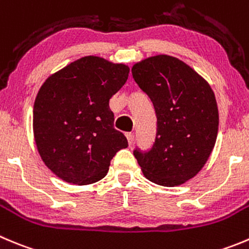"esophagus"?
I'll use <instances>...</instances> for the list:
<instances>
[{
    "label": "esophagus",
    "mask_w": 249,
    "mask_h": 249,
    "mask_svg": "<svg viewBox=\"0 0 249 249\" xmlns=\"http://www.w3.org/2000/svg\"><path fill=\"white\" fill-rule=\"evenodd\" d=\"M126 139H127V142H129V145L131 146L132 143H134V141H135V135H134L132 132H127Z\"/></svg>",
    "instance_id": "1"
}]
</instances>
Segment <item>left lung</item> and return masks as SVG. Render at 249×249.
Returning a JSON list of instances; mask_svg holds the SVG:
<instances>
[{
  "label": "left lung",
  "mask_w": 249,
  "mask_h": 249,
  "mask_svg": "<svg viewBox=\"0 0 249 249\" xmlns=\"http://www.w3.org/2000/svg\"><path fill=\"white\" fill-rule=\"evenodd\" d=\"M132 77L150 97L157 118L151 148L136 147L143 176L163 187H176L196 176L216 142L219 110L203 77L168 55L148 57L132 66Z\"/></svg>",
  "instance_id": "8db88e82"
}]
</instances>
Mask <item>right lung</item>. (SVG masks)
<instances>
[{
  "mask_svg": "<svg viewBox=\"0 0 249 249\" xmlns=\"http://www.w3.org/2000/svg\"><path fill=\"white\" fill-rule=\"evenodd\" d=\"M129 67L86 56L48 78L33 110L36 147L44 163L59 178L92 184L106 177L111 159L127 147L114 129L109 99L125 85Z\"/></svg>",
  "mask_w": 249,
  "mask_h": 249,
  "instance_id": "right-lung-1",
  "label": "right lung"
}]
</instances>
